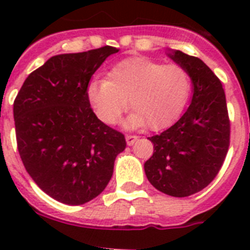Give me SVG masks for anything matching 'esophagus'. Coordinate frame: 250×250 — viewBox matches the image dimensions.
<instances>
[{"instance_id": "34e87169", "label": "esophagus", "mask_w": 250, "mask_h": 250, "mask_svg": "<svg viewBox=\"0 0 250 250\" xmlns=\"http://www.w3.org/2000/svg\"><path fill=\"white\" fill-rule=\"evenodd\" d=\"M125 139H126V144L127 145H134V143L138 140V136H136V135H126V136H125Z\"/></svg>"}]
</instances>
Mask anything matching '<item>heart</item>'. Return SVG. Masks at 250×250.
I'll return each instance as SVG.
<instances>
[{"label": "heart", "instance_id": "obj_1", "mask_svg": "<svg viewBox=\"0 0 250 250\" xmlns=\"http://www.w3.org/2000/svg\"><path fill=\"white\" fill-rule=\"evenodd\" d=\"M191 76L180 65H165L146 57L124 60L107 72L106 80L87 86V99L103 123L111 125L125 111L129 100L134 111L125 126L139 129L149 125L160 130L182 114L191 92Z\"/></svg>", "mask_w": 250, "mask_h": 250}]
</instances>
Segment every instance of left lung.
<instances>
[{"label": "left lung", "instance_id": "obj_1", "mask_svg": "<svg viewBox=\"0 0 250 250\" xmlns=\"http://www.w3.org/2000/svg\"><path fill=\"white\" fill-rule=\"evenodd\" d=\"M167 56L189 71L193 98L173 126L147 138L154 152L144 169L159 191L184 198L203 190L219 173L230 143V121L223 85L210 68L179 50Z\"/></svg>", "mask_w": 250, "mask_h": 250}]
</instances>
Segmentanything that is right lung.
Here are the masks:
<instances>
[{"label":"right lung","mask_w":250,"mask_h":250,"mask_svg":"<svg viewBox=\"0 0 250 250\" xmlns=\"http://www.w3.org/2000/svg\"><path fill=\"white\" fill-rule=\"evenodd\" d=\"M118 48L56 55L31 72L13 103L17 149L25 169L47 195L81 205L103 193L125 136L92 111L87 86Z\"/></svg>","instance_id":"add662e5"}]
</instances>
